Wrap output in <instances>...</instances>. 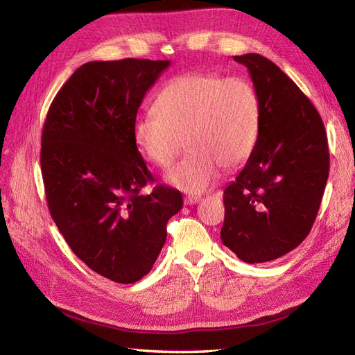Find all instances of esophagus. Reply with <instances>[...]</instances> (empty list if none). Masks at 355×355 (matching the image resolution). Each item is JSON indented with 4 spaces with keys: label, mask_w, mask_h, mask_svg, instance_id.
I'll use <instances>...</instances> for the list:
<instances>
[{
    "label": "esophagus",
    "mask_w": 355,
    "mask_h": 355,
    "mask_svg": "<svg viewBox=\"0 0 355 355\" xmlns=\"http://www.w3.org/2000/svg\"><path fill=\"white\" fill-rule=\"evenodd\" d=\"M201 199H202L201 196H195V195L190 196V195H189V196L184 198V204H186V205H196L198 202H201Z\"/></svg>",
    "instance_id": "1"
}]
</instances>
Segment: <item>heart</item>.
Instances as JSON below:
<instances>
[{
	"label": "heart",
	"instance_id": "obj_1",
	"mask_svg": "<svg viewBox=\"0 0 355 355\" xmlns=\"http://www.w3.org/2000/svg\"><path fill=\"white\" fill-rule=\"evenodd\" d=\"M261 103L248 79L186 73L171 79L154 112L136 116L133 141L154 166L166 169L183 148L186 157L166 174L183 192L201 193L214 184L220 166H241L257 147Z\"/></svg>",
	"mask_w": 355,
	"mask_h": 355
}]
</instances>
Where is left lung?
Here are the masks:
<instances>
[{
    "instance_id": "left-lung-1",
    "label": "left lung",
    "mask_w": 355,
    "mask_h": 355,
    "mask_svg": "<svg viewBox=\"0 0 355 355\" xmlns=\"http://www.w3.org/2000/svg\"><path fill=\"white\" fill-rule=\"evenodd\" d=\"M248 67L261 103V130L246 165L225 189L220 239L249 264L294 250L312 230L329 178L321 115L293 79L259 53Z\"/></svg>"
}]
</instances>
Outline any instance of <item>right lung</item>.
I'll use <instances>...</instances> for the list:
<instances>
[{
	"label": "right lung",
	"instance_id": "right-lung-1",
	"mask_svg": "<svg viewBox=\"0 0 355 355\" xmlns=\"http://www.w3.org/2000/svg\"><path fill=\"white\" fill-rule=\"evenodd\" d=\"M169 61H91L61 87L42 133L40 165L53 222L75 255L100 276L135 284L153 268L166 223L183 207L154 186L133 141L145 93Z\"/></svg>",
	"mask_w": 355,
	"mask_h": 355
}]
</instances>
